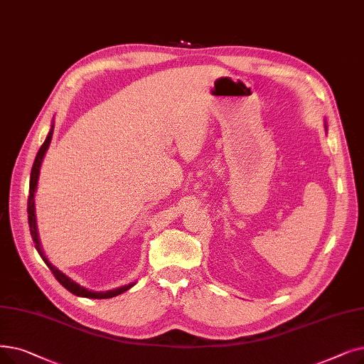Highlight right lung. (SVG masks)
Instances as JSON below:
<instances>
[{"label":"right lung","mask_w":364,"mask_h":364,"mask_svg":"<svg viewBox=\"0 0 364 364\" xmlns=\"http://www.w3.org/2000/svg\"><path fill=\"white\" fill-rule=\"evenodd\" d=\"M53 128H55V123H52V128H50V132L49 135H47L46 141L43 143V146L40 147L37 156H36V161H34V165H33V169H31V180H29V196H28V225H29V230H31V236H33V241L36 244V248L38 251V255L41 256V259L44 260V263L49 266V269L52 271L53 277L60 282V286H64L68 291H71L73 294L75 296H82V297H90V299H108V297H114L126 290H129L134 284H128V286H123V287H119V289H114V290H108V291H90L85 287H80L78 286L77 282H74L71 278H68L65 274H62L59 269H56V267L46 259L44 252L40 247V241H38V235H37V226H36V214H34V193H36V187H37V181H38V173H40V166H41V162H43V157L46 154V150L49 149V144L52 141V135H53Z\"/></svg>","instance_id":"right-lung-1"}]
</instances>
